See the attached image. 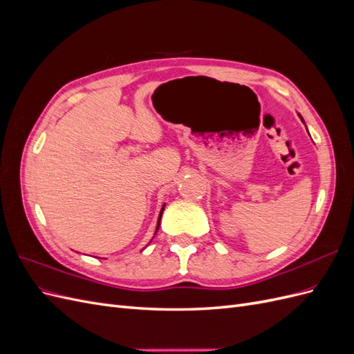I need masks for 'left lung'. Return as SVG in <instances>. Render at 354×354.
I'll return each mask as SVG.
<instances>
[{
	"instance_id": "left-lung-1",
	"label": "left lung",
	"mask_w": 354,
	"mask_h": 354,
	"mask_svg": "<svg viewBox=\"0 0 354 354\" xmlns=\"http://www.w3.org/2000/svg\"><path fill=\"white\" fill-rule=\"evenodd\" d=\"M299 118H301V115H299ZM301 121H303V120H301ZM303 122H304V121H303Z\"/></svg>"
}]
</instances>
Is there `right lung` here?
<instances>
[{
    "label": "right lung",
    "instance_id": "add662e5",
    "mask_svg": "<svg viewBox=\"0 0 354 354\" xmlns=\"http://www.w3.org/2000/svg\"><path fill=\"white\" fill-rule=\"evenodd\" d=\"M164 208H165V203H164V205H162V208H160V212H159V217H158V224H156V230H155V234H156V232H158V229H159V224H160V217H162Z\"/></svg>",
    "mask_w": 354,
    "mask_h": 354
}]
</instances>
